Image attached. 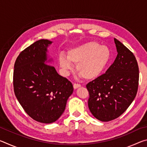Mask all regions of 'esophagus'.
<instances>
[{
    "mask_svg": "<svg viewBox=\"0 0 147 147\" xmlns=\"http://www.w3.org/2000/svg\"><path fill=\"white\" fill-rule=\"evenodd\" d=\"M80 87H81L80 84H73V88L74 89H77L80 88Z\"/></svg>",
    "mask_w": 147,
    "mask_h": 147,
    "instance_id": "1",
    "label": "esophagus"
}]
</instances>
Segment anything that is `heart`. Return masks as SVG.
<instances>
[{
    "label": "heart",
    "instance_id": "1",
    "mask_svg": "<svg viewBox=\"0 0 147 147\" xmlns=\"http://www.w3.org/2000/svg\"><path fill=\"white\" fill-rule=\"evenodd\" d=\"M111 58V53L106 46H100L98 42H87L69 50L67 58H59V65L65 74L73 69L71 63L76 65V71L86 80L95 79L105 70Z\"/></svg>",
    "mask_w": 147,
    "mask_h": 147
}]
</instances>
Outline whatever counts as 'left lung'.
Instances as JSON below:
<instances>
[{
  "mask_svg": "<svg viewBox=\"0 0 147 147\" xmlns=\"http://www.w3.org/2000/svg\"><path fill=\"white\" fill-rule=\"evenodd\" d=\"M117 51L106 73L86 85L88 107L94 117L104 122L121 115L135 98L139 85V67L134 54L114 38Z\"/></svg>",
  "mask_w": 147,
  "mask_h": 147,
  "instance_id": "8db88e82",
  "label": "left lung"
}]
</instances>
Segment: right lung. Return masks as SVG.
Segmentation results:
<instances>
[{
    "label": "right lung",
    "mask_w": 147,
    "mask_h": 147,
    "mask_svg": "<svg viewBox=\"0 0 147 147\" xmlns=\"http://www.w3.org/2000/svg\"><path fill=\"white\" fill-rule=\"evenodd\" d=\"M52 42L40 39L27 47L14 64V93L24 110L34 120L52 123L60 117L73 84L59 75L47 62V47Z\"/></svg>",
    "instance_id": "right-lung-1"
}]
</instances>
